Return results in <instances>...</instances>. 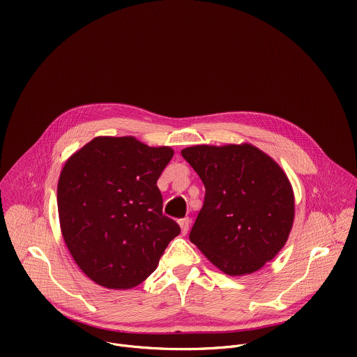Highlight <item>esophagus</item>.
Returning a JSON list of instances; mask_svg holds the SVG:
<instances>
[{
	"label": "esophagus",
	"mask_w": 357,
	"mask_h": 357,
	"mask_svg": "<svg viewBox=\"0 0 357 357\" xmlns=\"http://www.w3.org/2000/svg\"><path fill=\"white\" fill-rule=\"evenodd\" d=\"M179 226H181V230H182V234H186L188 230H189V225H190V220L189 218H183V219H179L178 220Z\"/></svg>",
	"instance_id": "1"
}]
</instances>
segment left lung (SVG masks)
<instances>
[{
  "label": "left lung",
  "mask_w": 357,
  "mask_h": 357,
  "mask_svg": "<svg viewBox=\"0 0 357 357\" xmlns=\"http://www.w3.org/2000/svg\"><path fill=\"white\" fill-rule=\"evenodd\" d=\"M205 185L189 238L227 275L273 260L294 223V192L281 167L251 144L195 145L181 151Z\"/></svg>",
  "instance_id": "obj_1"
}]
</instances>
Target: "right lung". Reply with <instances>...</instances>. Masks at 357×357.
Here are the masks:
<instances>
[{"label": "right lung", "instance_id": "1", "mask_svg": "<svg viewBox=\"0 0 357 357\" xmlns=\"http://www.w3.org/2000/svg\"><path fill=\"white\" fill-rule=\"evenodd\" d=\"M172 157V148L134 137H96L66 161L58 183L61 230L73 260L96 284L137 287L181 233L162 213L157 186Z\"/></svg>", "mask_w": 357, "mask_h": 357}]
</instances>
